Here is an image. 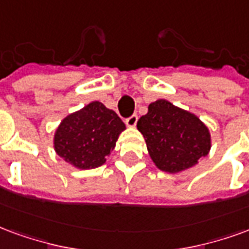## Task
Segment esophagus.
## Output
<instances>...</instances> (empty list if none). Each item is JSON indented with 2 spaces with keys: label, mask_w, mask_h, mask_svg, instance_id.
I'll use <instances>...</instances> for the list:
<instances>
[{
  "label": "esophagus",
  "mask_w": 249,
  "mask_h": 249,
  "mask_svg": "<svg viewBox=\"0 0 249 249\" xmlns=\"http://www.w3.org/2000/svg\"><path fill=\"white\" fill-rule=\"evenodd\" d=\"M137 120H139L137 115H132L130 117H128V119L125 120V124L128 125L129 128H134L136 124H137Z\"/></svg>",
  "instance_id": "1"
}]
</instances>
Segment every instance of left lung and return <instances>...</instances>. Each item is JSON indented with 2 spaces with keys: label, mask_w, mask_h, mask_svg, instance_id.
I'll use <instances>...</instances> for the list:
<instances>
[{
  "label": "left lung",
  "mask_w": 249,
  "mask_h": 249,
  "mask_svg": "<svg viewBox=\"0 0 249 249\" xmlns=\"http://www.w3.org/2000/svg\"><path fill=\"white\" fill-rule=\"evenodd\" d=\"M137 129L156 166L171 174L195 166L211 149L210 130L199 117L163 99L149 104Z\"/></svg>",
  "instance_id": "left-lung-1"
}]
</instances>
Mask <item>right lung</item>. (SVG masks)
<instances>
[{
	"label": "right lung",
	"instance_id": "add662e5",
	"mask_svg": "<svg viewBox=\"0 0 249 249\" xmlns=\"http://www.w3.org/2000/svg\"><path fill=\"white\" fill-rule=\"evenodd\" d=\"M123 130L125 124L115 110L92 101L62 120L55 130L54 149L72 166L95 169L106 163Z\"/></svg>",
	"mask_w": 249,
	"mask_h": 249
}]
</instances>
